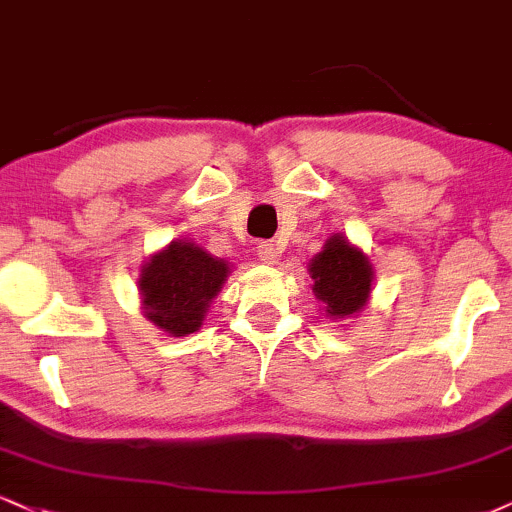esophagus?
Here are the masks:
<instances>
[{
    "label": "esophagus",
    "mask_w": 512,
    "mask_h": 512,
    "mask_svg": "<svg viewBox=\"0 0 512 512\" xmlns=\"http://www.w3.org/2000/svg\"><path fill=\"white\" fill-rule=\"evenodd\" d=\"M257 252H260V257L267 264H276L281 260V245L276 243V240H264V243H260V248H257Z\"/></svg>",
    "instance_id": "1"
}]
</instances>
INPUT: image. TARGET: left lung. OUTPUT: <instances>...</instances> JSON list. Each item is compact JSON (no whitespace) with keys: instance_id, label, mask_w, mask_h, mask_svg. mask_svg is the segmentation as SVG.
Returning a JSON list of instances; mask_svg holds the SVG:
<instances>
[{"instance_id":"8db88e82","label":"left lung","mask_w":512,"mask_h":512,"mask_svg":"<svg viewBox=\"0 0 512 512\" xmlns=\"http://www.w3.org/2000/svg\"><path fill=\"white\" fill-rule=\"evenodd\" d=\"M312 293L322 305V315L331 322H346L365 312L372 295L374 267L369 257L348 240L346 233L326 238L322 252L307 264Z\"/></svg>"}]
</instances>
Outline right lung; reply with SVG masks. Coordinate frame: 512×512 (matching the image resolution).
I'll return each instance as SVG.
<instances>
[{"label":"right lung","mask_w":512,"mask_h":512,"mask_svg":"<svg viewBox=\"0 0 512 512\" xmlns=\"http://www.w3.org/2000/svg\"><path fill=\"white\" fill-rule=\"evenodd\" d=\"M229 274V260L214 257L195 240L174 238L140 264L143 317L174 338L195 334Z\"/></svg>","instance_id":"obj_1"}]
</instances>
